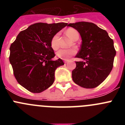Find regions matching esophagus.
Wrapping results in <instances>:
<instances>
[{"instance_id":"obj_1","label":"esophagus","mask_w":125,"mask_h":125,"mask_svg":"<svg viewBox=\"0 0 125 125\" xmlns=\"http://www.w3.org/2000/svg\"><path fill=\"white\" fill-rule=\"evenodd\" d=\"M68 62V60H65L64 61V63H67Z\"/></svg>"}]
</instances>
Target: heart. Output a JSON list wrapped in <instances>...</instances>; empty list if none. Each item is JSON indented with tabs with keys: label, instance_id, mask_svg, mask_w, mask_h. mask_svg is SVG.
Segmentation results:
<instances>
[{
	"label": "heart",
	"instance_id": "b5f03b06",
	"mask_svg": "<svg viewBox=\"0 0 125 125\" xmlns=\"http://www.w3.org/2000/svg\"><path fill=\"white\" fill-rule=\"evenodd\" d=\"M67 36H69L72 40H78L79 37V34L76 29L73 28H69L67 29L65 32ZM59 34L56 33L52 37L50 41V46L53 50L56 51L59 49ZM76 51L74 48H71L68 49H60L56 53V55L59 58L63 59V60H68L69 57L76 54Z\"/></svg>",
	"mask_w": 125,
	"mask_h": 125
}]
</instances>
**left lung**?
<instances>
[{
	"label": "left lung",
	"mask_w": 125,
	"mask_h": 125,
	"mask_svg": "<svg viewBox=\"0 0 125 125\" xmlns=\"http://www.w3.org/2000/svg\"><path fill=\"white\" fill-rule=\"evenodd\" d=\"M68 25L77 30L82 39L76 57L83 61H76L73 80L83 88H96L105 80L113 67L116 55L113 41L105 30L92 22H79Z\"/></svg>",
	"instance_id": "left-lung-1"
}]
</instances>
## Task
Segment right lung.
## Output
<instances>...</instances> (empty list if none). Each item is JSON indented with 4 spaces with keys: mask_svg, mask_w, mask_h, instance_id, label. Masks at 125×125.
Returning <instances> with one entry per match:
<instances>
[{
    "mask_svg": "<svg viewBox=\"0 0 125 125\" xmlns=\"http://www.w3.org/2000/svg\"><path fill=\"white\" fill-rule=\"evenodd\" d=\"M67 23H36L20 32L10 47L9 61L17 82L28 91L41 93L54 81L56 68L64 65L55 56L50 41Z\"/></svg>",
    "mask_w": 125,
    "mask_h": 125,
    "instance_id": "obj_1",
    "label": "right lung"
}]
</instances>
